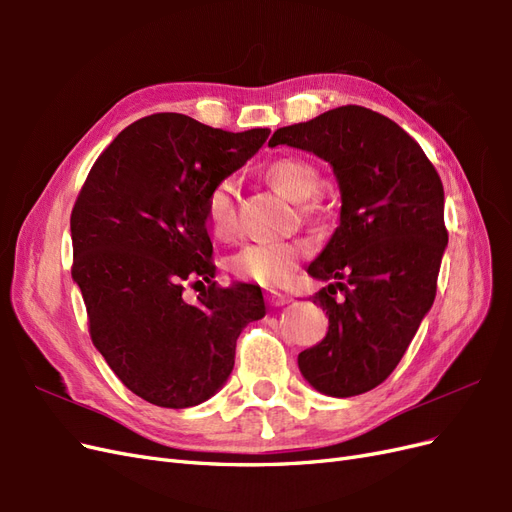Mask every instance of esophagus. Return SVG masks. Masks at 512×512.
Wrapping results in <instances>:
<instances>
[{
    "label": "esophagus",
    "mask_w": 512,
    "mask_h": 512,
    "mask_svg": "<svg viewBox=\"0 0 512 512\" xmlns=\"http://www.w3.org/2000/svg\"><path fill=\"white\" fill-rule=\"evenodd\" d=\"M267 299H269V303H271L273 307H282V305L290 303V297H288V294H282V292H275V290H271V292L267 294Z\"/></svg>",
    "instance_id": "34e87169"
}]
</instances>
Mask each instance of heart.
Masks as SVG:
<instances>
[{"label":"heart","instance_id":"1","mask_svg":"<svg viewBox=\"0 0 512 512\" xmlns=\"http://www.w3.org/2000/svg\"><path fill=\"white\" fill-rule=\"evenodd\" d=\"M262 179L280 196L299 203L303 220H318L327 211L324 196L318 190V166L301 156H282L267 164ZM205 218L215 239L232 241L239 235V215L232 194L230 179L213 185L205 196ZM303 241H275V243H250L228 260V269L239 280L254 282L267 288H280L292 280L299 262L307 256Z\"/></svg>","mask_w":512,"mask_h":512}]
</instances>
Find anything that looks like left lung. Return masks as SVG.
Listing matches in <instances>:
<instances>
[{
    "label": "left lung",
    "instance_id": "1",
    "mask_svg": "<svg viewBox=\"0 0 512 512\" xmlns=\"http://www.w3.org/2000/svg\"><path fill=\"white\" fill-rule=\"evenodd\" d=\"M269 145L331 162L342 190V222L307 269L331 280L312 297L329 333L299 369L324 395L367 393L393 374L436 299L448 243L440 175L404 128L356 104L280 128Z\"/></svg>",
    "mask_w": 512,
    "mask_h": 512
}]
</instances>
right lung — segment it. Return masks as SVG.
<instances>
[{
    "label": "right lung",
    "mask_w": 512,
    "mask_h": 512,
    "mask_svg": "<svg viewBox=\"0 0 512 512\" xmlns=\"http://www.w3.org/2000/svg\"><path fill=\"white\" fill-rule=\"evenodd\" d=\"M269 138L156 113L121 130L70 215L72 277L91 342L128 389L160 408L203 404L235 367L237 337L265 316L260 288L213 280L205 196ZM203 281L197 303L182 299Z\"/></svg>",
    "instance_id": "obj_1"
}]
</instances>
